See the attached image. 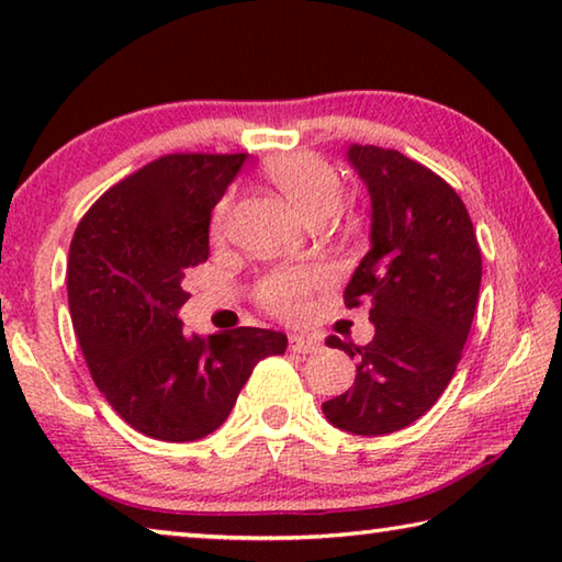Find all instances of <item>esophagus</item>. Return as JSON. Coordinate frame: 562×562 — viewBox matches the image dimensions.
I'll return each instance as SVG.
<instances>
[{"label": "esophagus", "mask_w": 562, "mask_h": 562, "mask_svg": "<svg viewBox=\"0 0 562 562\" xmlns=\"http://www.w3.org/2000/svg\"><path fill=\"white\" fill-rule=\"evenodd\" d=\"M290 349L297 351V355H312V351L319 349V339L310 337V335H292Z\"/></svg>", "instance_id": "obj_1"}]
</instances>
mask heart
<instances>
[{
	"label": "heart",
	"mask_w": 562,
	"mask_h": 562,
	"mask_svg": "<svg viewBox=\"0 0 562 562\" xmlns=\"http://www.w3.org/2000/svg\"><path fill=\"white\" fill-rule=\"evenodd\" d=\"M268 178L307 221L329 215L339 203L341 180L337 170L315 154H288L270 160ZM227 213H231V198H223L213 215V233L225 231ZM322 282H325V272L319 268H284L265 278L260 300L274 315L294 317L302 310L304 297L315 292Z\"/></svg>",
	"instance_id": "b5f03b06"
}]
</instances>
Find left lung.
Listing matches in <instances>:
<instances>
[{"label":"left lung","instance_id":"8db88e82","mask_svg":"<svg viewBox=\"0 0 562 562\" xmlns=\"http://www.w3.org/2000/svg\"><path fill=\"white\" fill-rule=\"evenodd\" d=\"M372 201L369 252L345 290L369 302L374 337L364 347L329 337L357 359L355 386L322 404L327 422L382 436L424 416L449 386L481 290V250L456 190L398 150L347 148Z\"/></svg>","mask_w":562,"mask_h":562}]
</instances>
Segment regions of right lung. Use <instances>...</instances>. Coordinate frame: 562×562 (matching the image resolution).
<instances>
[{"mask_svg":"<svg viewBox=\"0 0 562 562\" xmlns=\"http://www.w3.org/2000/svg\"><path fill=\"white\" fill-rule=\"evenodd\" d=\"M247 154H176L103 193L69 250L74 331L99 392L160 441H195L233 412L252 367L288 349L274 329L186 335L188 268L207 260L211 215Z\"/></svg>","mask_w":562,"mask_h":562,"instance_id":"obj_1","label":"right lung"}]
</instances>
